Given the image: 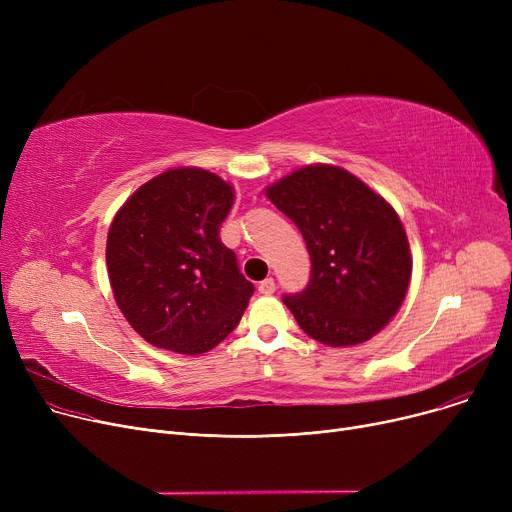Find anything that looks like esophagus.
Returning a JSON list of instances; mask_svg holds the SVG:
<instances>
[{"label": "esophagus", "instance_id": "obj_1", "mask_svg": "<svg viewBox=\"0 0 512 512\" xmlns=\"http://www.w3.org/2000/svg\"><path fill=\"white\" fill-rule=\"evenodd\" d=\"M259 292H261V294H274V292H276V282H274V278H265V280L259 284Z\"/></svg>", "mask_w": 512, "mask_h": 512}]
</instances>
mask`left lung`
Returning <instances> with one entry per match:
<instances>
[{"label":"left lung","instance_id":"8db88e82","mask_svg":"<svg viewBox=\"0 0 512 512\" xmlns=\"http://www.w3.org/2000/svg\"><path fill=\"white\" fill-rule=\"evenodd\" d=\"M265 195L307 242L309 284L282 297L301 330L328 346L378 334L405 301L413 270L392 205L351 172L324 164L292 172Z\"/></svg>","mask_w":512,"mask_h":512}]
</instances>
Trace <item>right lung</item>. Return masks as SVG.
<instances>
[{"label": "right lung", "instance_id": "right-lung-1", "mask_svg": "<svg viewBox=\"0 0 512 512\" xmlns=\"http://www.w3.org/2000/svg\"><path fill=\"white\" fill-rule=\"evenodd\" d=\"M234 191L201 168L145 182L107 232V274L128 324L149 344L201 355L236 326L255 286L220 240Z\"/></svg>", "mask_w": 512, "mask_h": 512}]
</instances>
